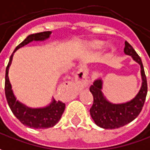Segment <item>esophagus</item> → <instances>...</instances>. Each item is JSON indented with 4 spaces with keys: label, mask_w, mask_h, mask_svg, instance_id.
Returning <instances> with one entry per match:
<instances>
[{
    "label": "esophagus",
    "mask_w": 150,
    "mask_h": 150,
    "mask_svg": "<svg viewBox=\"0 0 150 150\" xmlns=\"http://www.w3.org/2000/svg\"><path fill=\"white\" fill-rule=\"evenodd\" d=\"M75 81L76 85L80 87L84 88L87 85V81H88V72L85 67H81L78 72L76 73L75 77Z\"/></svg>",
    "instance_id": "esophagus-1"
}]
</instances>
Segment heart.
Here are the masks:
<instances>
[{
  "label": "heart",
  "instance_id": "obj_1",
  "mask_svg": "<svg viewBox=\"0 0 150 150\" xmlns=\"http://www.w3.org/2000/svg\"><path fill=\"white\" fill-rule=\"evenodd\" d=\"M104 44L105 43L103 41L96 40H93L92 42H91L90 45H91V47L94 48V49H100L104 46Z\"/></svg>",
  "mask_w": 150,
  "mask_h": 150
}]
</instances>
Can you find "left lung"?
Returning a JSON list of instances; mask_svg holds the SVG:
<instances>
[{
  "label": "left lung",
  "mask_w": 150,
  "mask_h": 150,
  "mask_svg": "<svg viewBox=\"0 0 150 150\" xmlns=\"http://www.w3.org/2000/svg\"><path fill=\"white\" fill-rule=\"evenodd\" d=\"M125 53L131 55L132 58L140 65L142 86L138 95L131 101L125 104L115 105L106 100L103 96L101 92V80H97L94 82V84L90 87V91L94 98L93 105L91 106L90 113L96 125L104 129H116L133 121L142 110L147 96V79L141 58L129 42L125 41Z\"/></svg>",
  "instance_id": "left-lung-1"
}]
</instances>
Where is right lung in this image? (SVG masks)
Wrapping results in <instances>:
<instances>
[{"label": "right lung", "mask_w": 150, "mask_h": 150, "mask_svg": "<svg viewBox=\"0 0 150 150\" xmlns=\"http://www.w3.org/2000/svg\"><path fill=\"white\" fill-rule=\"evenodd\" d=\"M51 31H44L40 33L32 34L28 35L23 41L16 46L12 54L10 57V60L6 69L5 77V94L9 107L14 114V115L20 121L26 126L34 129H47L55 125L61 118L65 110V104L61 101H55L53 100L52 103L47 107L41 109H30L16 100L11 90V85L8 78V70L11 64L13 54L16 50L27 45L32 40H44L50 37Z\"/></svg>", "instance_id": "1"}]
</instances>
